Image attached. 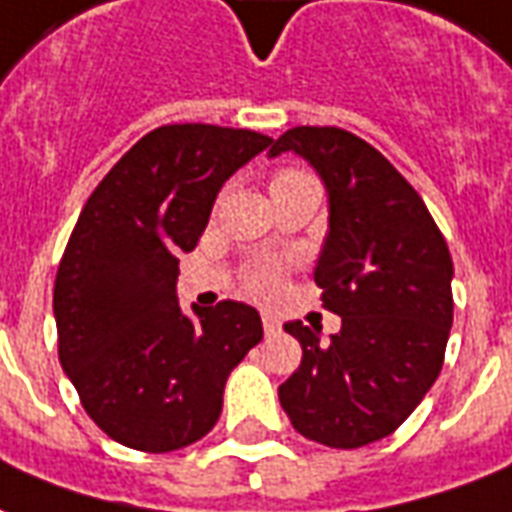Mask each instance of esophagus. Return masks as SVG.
Here are the masks:
<instances>
[{
    "label": "esophagus",
    "mask_w": 512,
    "mask_h": 512,
    "mask_svg": "<svg viewBox=\"0 0 512 512\" xmlns=\"http://www.w3.org/2000/svg\"><path fill=\"white\" fill-rule=\"evenodd\" d=\"M261 324H264V333L267 335H278V330H281V322L272 313H261Z\"/></svg>",
    "instance_id": "esophagus-1"
}]
</instances>
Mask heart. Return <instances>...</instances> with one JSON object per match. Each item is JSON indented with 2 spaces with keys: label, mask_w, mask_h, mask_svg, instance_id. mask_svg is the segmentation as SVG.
I'll list each match as a JSON object with an SVG mask.
<instances>
[{
  "label": "heart",
  "mask_w": 512,
  "mask_h": 512,
  "mask_svg": "<svg viewBox=\"0 0 512 512\" xmlns=\"http://www.w3.org/2000/svg\"><path fill=\"white\" fill-rule=\"evenodd\" d=\"M286 174H294V171H283L278 177H286ZM278 283H281V272H278V267H272V264H261V267H256L251 272V278H248V286L259 294L275 292Z\"/></svg>",
  "instance_id": "b5f03b06"
}]
</instances>
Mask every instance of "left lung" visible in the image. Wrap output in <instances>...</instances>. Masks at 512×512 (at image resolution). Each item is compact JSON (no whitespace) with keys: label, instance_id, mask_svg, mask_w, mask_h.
Returning <instances> with one entry per match:
<instances>
[{"label":"left lung","instance_id":"left-lung-1","mask_svg":"<svg viewBox=\"0 0 512 512\" xmlns=\"http://www.w3.org/2000/svg\"><path fill=\"white\" fill-rule=\"evenodd\" d=\"M294 152L327 190V237L313 270L330 343L302 322L283 330L302 363L278 387L294 431L319 445H371L414 412L442 371L453 327V259L431 212L393 163L341 128H292L270 158Z\"/></svg>","mask_w":512,"mask_h":512}]
</instances>
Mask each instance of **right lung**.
Returning a JSON list of instances; mask_svg holds the SVG:
<instances>
[{
  "label": "right lung",
  "mask_w": 512,
  "mask_h": 512,
  "mask_svg": "<svg viewBox=\"0 0 512 512\" xmlns=\"http://www.w3.org/2000/svg\"><path fill=\"white\" fill-rule=\"evenodd\" d=\"M270 144L253 130L163 125L78 215L54 283L59 363L119 445L171 453L210 434L226 379L261 341L259 311L245 302L182 311L177 275L223 182Z\"/></svg>",
  "instance_id": "1"
}]
</instances>
